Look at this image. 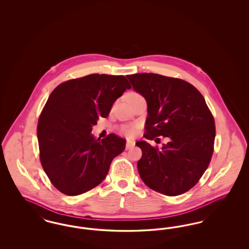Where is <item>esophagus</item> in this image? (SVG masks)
<instances>
[{
  "mask_svg": "<svg viewBox=\"0 0 249 249\" xmlns=\"http://www.w3.org/2000/svg\"><path fill=\"white\" fill-rule=\"evenodd\" d=\"M134 145V142L131 140H127V143H126V149H130L132 146Z\"/></svg>",
  "mask_w": 249,
  "mask_h": 249,
  "instance_id": "1",
  "label": "esophagus"
}]
</instances>
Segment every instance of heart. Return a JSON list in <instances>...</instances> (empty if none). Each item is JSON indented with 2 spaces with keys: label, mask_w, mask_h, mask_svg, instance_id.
<instances>
[{
  "label": "heart",
  "mask_w": 249,
  "mask_h": 249,
  "mask_svg": "<svg viewBox=\"0 0 249 249\" xmlns=\"http://www.w3.org/2000/svg\"><path fill=\"white\" fill-rule=\"evenodd\" d=\"M130 94H137V93H130ZM122 130H123V132H124L126 135L132 136V135L134 134L135 129H134V127H131V126H125V127H123Z\"/></svg>",
  "instance_id": "1"
}]
</instances>
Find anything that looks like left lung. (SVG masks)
Masks as SVG:
<instances>
[{
    "label": "left lung",
    "mask_w": 249,
    "mask_h": 249,
    "mask_svg": "<svg viewBox=\"0 0 249 249\" xmlns=\"http://www.w3.org/2000/svg\"><path fill=\"white\" fill-rule=\"evenodd\" d=\"M147 104L144 137H168L161 149L145 141L137 163L143 183L167 196L193 188L210 163L215 136L214 120L201 92L182 79L157 73L127 75Z\"/></svg>",
    "instance_id": "obj_1"
}]
</instances>
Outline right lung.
I'll return each instance as SVG.
<instances>
[{"label":"right lung","mask_w":249,"mask_h":249,"mask_svg":"<svg viewBox=\"0 0 249 249\" xmlns=\"http://www.w3.org/2000/svg\"><path fill=\"white\" fill-rule=\"evenodd\" d=\"M130 89L123 75L93 73L59 84L48 97L37 126L40 160L61 193L75 196L92 190L124 151L123 138L111 133L100 140L91 130Z\"/></svg>","instance_id":"obj_1"}]
</instances>
